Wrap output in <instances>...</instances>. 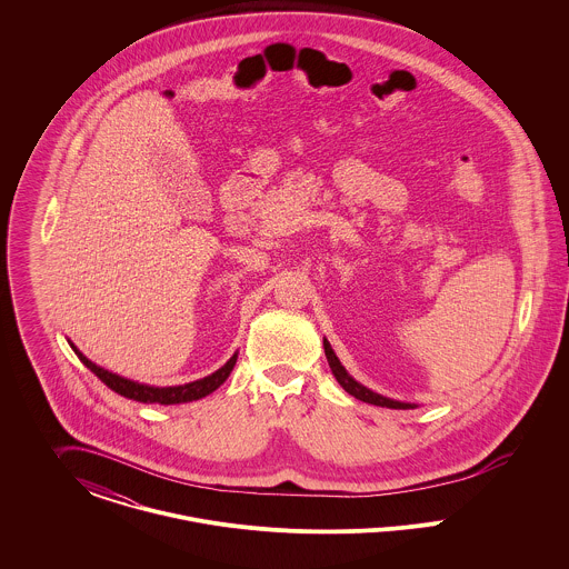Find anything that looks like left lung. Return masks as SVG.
<instances>
[{"mask_svg":"<svg viewBox=\"0 0 569 569\" xmlns=\"http://www.w3.org/2000/svg\"><path fill=\"white\" fill-rule=\"evenodd\" d=\"M325 352L326 360H328V365H330V371H332V376L335 379L343 386V390L346 392H350L352 397L356 399H360V401H365V403H371V406L378 407H388V409H413L416 406H411V403H401V401H395V399H388V397H381L378 392H373V390H369L367 386H362V383H358L356 379L346 371V367L339 362V358H337V353L332 352V348H330V343L325 339Z\"/></svg>","mask_w":569,"mask_h":569,"instance_id":"8db88e82","label":"left lung"}]
</instances>
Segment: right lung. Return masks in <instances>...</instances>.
<instances>
[{"mask_svg": "<svg viewBox=\"0 0 569 569\" xmlns=\"http://www.w3.org/2000/svg\"><path fill=\"white\" fill-rule=\"evenodd\" d=\"M74 353L79 356L82 365L96 373L98 378L102 379L110 390H114L117 395L126 397V399H132V401H140V403H160V406H177V403H188V401H198L207 395H211L213 390H217L228 376L230 371L234 369L237 365V353L221 367L217 369L216 373L207 376V378L196 379L190 383H183V386H166V388H158V386H147V383H138L132 379L121 378L117 373H110L107 369L98 367L96 362H91L84 353L77 350L74 343H70Z\"/></svg>", "mask_w": 569, "mask_h": 569, "instance_id": "1", "label": "right lung"}]
</instances>
